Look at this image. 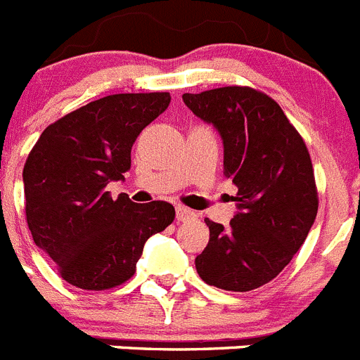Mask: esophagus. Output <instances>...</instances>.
Returning <instances> with one entry per match:
<instances>
[{"instance_id": "esophagus-1", "label": "esophagus", "mask_w": 360, "mask_h": 360, "mask_svg": "<svg viewBox=\"0 0 360 360\" xmlns=\"http://www.w3.org/2000/svg\"><path fill=\"white\" fill-rule=\"evenodd\" d=\"M196 214L191 209L184 207V205H178L176 207V221L180 224V221H187V219H195Z\"/></svg>"}]
</instances>
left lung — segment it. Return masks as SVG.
Returning <instances> with one entry per match:
<instances>
[{
	"mask_svg": "<svg viewBox=\"0 0 360 360\" xmlns=\"http://www.w3.org/2000/svg\"><path fill=\"white\" fill-rule=\"evenodd\" d=\"M224 142V174L238 187L224 227L205 218L209 243L195 265L207 285L249 292L272 281L307 240L317 216L308 149L279 104L247 86L184 94Z\"/></svg>",
	"mask_w": 360,
	"mask_h": 360,
	"instance_id": "1",
	"label": "left lung"
}]
</instances>
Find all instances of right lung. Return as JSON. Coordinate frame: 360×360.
I'll list each match as a JSON object with an SVG mask.
<instances>
[{
	"label": "right lung",
	"mask_w": 360,
	"mask_h": 360,
	"mask_svg": "<svg viewBox=\"0 0 360 360\" xmlns=\"http://www.w3.org/2000/svg\"><path fill=\"white\" fill-rule=\"evenodd\" d=\"M169 94H117L72 111L41 133L23 169L34 243L66 283L106 290L135 274L144 243L174 219L167 202L113 200L142 129L167 110Z\"/></svg>",
	"instance_id": "right-lung-1"
}]
</instances>
